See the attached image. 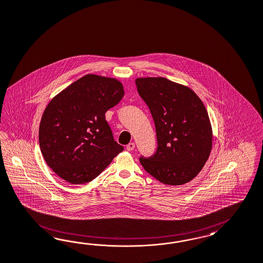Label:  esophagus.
Returning a JSON list of instances; mask_svg holds the SVG:
<instances>
[{
	"instance_id": "esophagus-1",
	"label": "esophagus",
	"mask_w": 263,
	"mask_h": 263,
	"mask_svg": "<svg viewBox=\"0 0 263 263\" xmlns=\"http://www.w3.org/2000/svg\"><path fill=\"white\" fill-rule=\"evenodd\" d=\"M135 148V143H129L127 145H126V149H127L128 152H131V151H133Z\"/></svg>"
}]
</instances>
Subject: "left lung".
Instances as JSON below:
<instances>
[{
	"instance_id": "8db88e82",
	"label": "left lung",
	"mask_w": 263,
	"mask_h": 263,
	"mask_svg": "<svg viewBox=\"0 0 263 263\" xmlns=\"http://www.w3.org/2000/svg\"><path fill=\"white\" fill-rule=\"evenodd\" d=\"M135 82L152 112L158 144L152 156H141L142 166L162 183L191 181L204 166L212 147V128L204 105L191 88L166 78H138Z\"/></svg>"
}]
</instances>
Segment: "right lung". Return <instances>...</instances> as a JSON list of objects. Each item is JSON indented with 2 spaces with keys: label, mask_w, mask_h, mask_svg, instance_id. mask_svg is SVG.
Wrapping results in <instances>:
<instances>
[{
  "label": "right lung",
  "mask_w": 263,
  "mask_h": 263,
  "mask_svg": "<svg viewBox=\"0 0 263 263\" xmlns=\"http://www.w3.org/2000/svg\"><path fill=\"white\" fill-rule=\"evenodd\" d=\"M123 96L120 81L88 74L48 104L40 121V151L65 181H91L123 151L105 120V112Z\"/></svg>",
  "instance_id": "obj_1"
}]
</instances>
